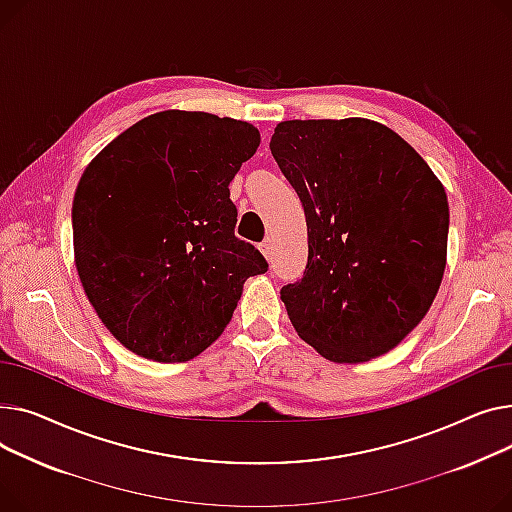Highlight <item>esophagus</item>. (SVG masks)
Returning <instances> with one entry per match:
<instances>
[{"label":"esophagus","instance_id":"1","mask_svg":"<svg viewBox=\"0 0 512 512\" xmlns=\"http://www.w3.org/2000/svg\"><path fill=\"white\" fill-rule=\"evenodd\" d=\"M260 252H262V256H264L266 260L273 258V254H275V239H273V237H266L264 242L260 244Z\"/></svg>","mask_w":512,"mask_h":512}]
</instances>
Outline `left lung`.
I'll return each mask as SVG.
<instances>
[{"label":"left lung","mask_w":512,"mask_h":512,"mask_svg":"<svg viewBox=\"0 0 512 512\" xmlns=\"http://www.w3.org/2000/svg\"><path fill=\"white\" fill-rule=\"evenodd\" d=\"M270 153L308 225L304 279L281 289L297 335L337 364L395 349L444 277L442 182L409 142L366 117L289 119Z\"/></svg>","instance_id":"1"}]
</instances>
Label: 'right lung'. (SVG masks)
Here are the masks:
<instances>
[{
	"instance_id": "obj_1",
	"label": "right lung",
	"mask_w": 512,
	"mask_h": 512,
	"mask_svg": "<svg viewBox=\"0 0 512 512\" xmlns=\"http://www.w3.org/2000/svg\"><path fill=\"white\" fill-rule=\"evenodd\" d=\"M260 144L248 122L159 111L90 161L72 202L74 264L109 333L153 362H188L229 324L266 260L235 237L229 184Z\"/></svg>"
}]
</instances>
